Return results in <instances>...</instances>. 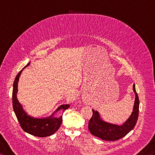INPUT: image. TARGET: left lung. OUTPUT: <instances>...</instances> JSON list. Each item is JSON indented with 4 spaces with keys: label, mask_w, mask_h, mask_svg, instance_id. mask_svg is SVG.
I'll use <instances>...</instances> for the list:
<instances>
[{
    "label": "left lung",
    "mask_w": 155,
    "mask_h": 155,
    "mask_svg": "<svg viewBox=\"0 0 155 155\" xmlns=\"http://www.w3.org/2000/svg\"><path fill=\"white\" fill-rule=\"evenodd\" d=\"M133 90L136 95L133 111L130 117L121 125L114 124L103 120L100 113L92 109L93 115L88 123V128L90 133L94 136L105 141H116L124 137L136 126L138 115L140 101L136 90L135 84L133 85Z\"/></svg>",
    "instance_id": "obj_1"
}]
</instances>
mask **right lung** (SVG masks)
I'll list each match as a JSON object with an SVG mask.
<instances>
[{
	"label": "right lung",
	"instance_id": "right-lung-1",
	"mask_svg": "<svg viewBox=\"0 0 155 155\" xmlns=\"http://www.w3.org/2000/svg\"><path fill=\"white\" fill-rule=\"evenodd\" d=\"M29 65L30 62L26 66L23 67L22 70L19 71V73L15 77L14 80L12 92L14 111L21 128L25 132L33 135V136L41 137L50 136L56 132L59 128L62 123V115L58 118L55 117L54 116V113L59 111V110H62L64 112L66 109L69 107L70 105L69 104L60 105L48 117L38 118L33 117L27 114V113L25 111V110L23 109V106L18 100L17 93L18 90V84L19 77H20L22 71Z\"/></svg>",
	"mask_w": 155,
	"mask_h": 155
}]
</instances>
